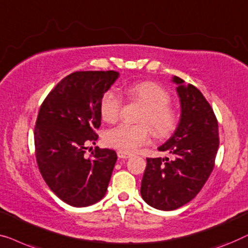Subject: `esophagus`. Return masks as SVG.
<instances>
[{"label":"esophagus","instance_id":"34e87169","mask_svg":"<svg viewBox=\"0 0 248 248\" xmlns=\"http://www.w3.org/2000/svg\"><path fill=\"white\" fill-rule=\"evenodd\" d=\"M117 155H118V157H119V158H124V159L129 158V157H131V156H132V154H130V153H127V152H124V151H118Z\"/></svg>","mask_w":248,"mask_h":248}]
</instances>
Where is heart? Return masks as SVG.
Here are the masks:
<instances>
[{
	"instance_id": "obj_1",
	"label": "heart",
	"mask_w": 248,
	"mask_h": 248,
	"mask_svg": "<svg viewBox=\"0 0 248 248\" xmlns=\"http://www.w3.org/2000/svg\"><path fill=\"white\" fill-rule=\"evenodd\" d=\"M127 93L135 101L144 106L138 118L139 124H119L111 128L104 135L108 146L131 153L138 147L148 144L151 130L157 137H165L174 130L176 114L170 106V93L155 82H139L129 86ZM123 101L113 90H108L100 99L101 118L107 123H114L120 116Z\"/></svg>"
}]
</instances>
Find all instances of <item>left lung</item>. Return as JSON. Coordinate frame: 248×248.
I'll return each mask as SVG.
<instances>
[{"label":"left lung","instance_id":"1","mask_svg":"<svg viewBox=\"0 0 248 248\" xmlns=\"http://www.w3.org/2000/svg\"><path fill=\"white\" fill-rule=\"evenodd\" d=\"M181 102L175 132L158 147L173 158H147L140 193L146 203L159 210H175L197 195L214 170L219 147L218 121L200 91L174 76Z\"/></svg>","mask_w":248,"mask_h":248}]
</instances>
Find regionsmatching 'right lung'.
<instances>
[{
	"label": "right lung",
	"mask_w": 248,
	"mask_h": 248,
	"mask_svg": "<svg viewBox=\"0 0 248 248\" xmlns=\"http://www.w3.org/2000/svg\"><path fill=\"white\" fill-rule=\"evenodd\" d=\"M114 71L74 72L62 79L41 104L34 127L36 159L57 197L73 207H88L107 192L117 154L95 147L101 125L100 99L116 82Z\"/></svg>",
	"instance_id": "add662e5"
}]
</instances>
